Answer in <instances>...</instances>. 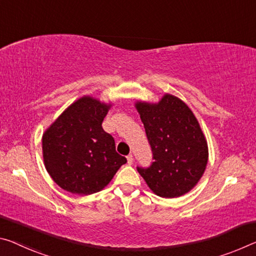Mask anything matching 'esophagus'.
<instances>
[{"label":"esophagus","mask_w":256,"mask_h":256,"mask_svg":"<svg viewBox=\"0 0 256 256\" xmlns=\"http://www.w3.org/2000/svg\"><path fill=\"white\" fill-rule=\"evenodd\" d=\"M126 158H128V164H132V163H133V156H132V154H130V155H128Z\"/></svg>","instance_id":"1"}]
</instances>
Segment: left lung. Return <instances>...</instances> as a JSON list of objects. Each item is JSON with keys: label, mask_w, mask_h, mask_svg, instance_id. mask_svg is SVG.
<instances>
[{"label": "left lung", "mask_w": 256, "mask_h": 256, "mask_svg": "<svg viewBox=\"0 0 256 256\" xmlns=\"http://www.w3.org/2000/svg\"><path fill=\"white\" fill-rule=\"evenodd\" d=\"M136 108L154 160L149 168H138V172L160 197L176 198L189 192L208 160V141L192 109L168 93L156 104L136 101Z\"/></svg>", "instance_id": "obj_1"}]
</instances>
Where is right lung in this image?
Listing matches in <instances>:
<instances>
[{
	"label": "right lung",
	"instance_id": "right-lung-1",
	"mask_svg": "<svg viewBox=\"0 0 256 256\" xmlns=\"http://www.w3.org/2000/svg\"><path fill=\"white\" fill-rule=\"evenodd\" d=\"M112 104L84 96L56 118L42 138L43 160L60 188L76 194L102 190L126 158L117 154L115 140L102 120Z\"/></svg>",
	"mask_w": 256,
	"mask_h": 256
}]
</instances>
